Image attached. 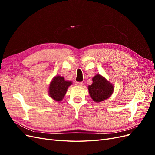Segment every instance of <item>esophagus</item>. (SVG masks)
<instances>
[{
	"mask_svg": "<svg viewBox=\"0 0 155 155\" xmlns=\"http://www.w3.org/2000/svg\"><path fill=\"white\" fill-rule=\"evenodd\" d=\"M76 86H79V87H81L83 85V82H78V81H76Z\"/></svg>",
	"mask_w": 155,
	"mask_h": 155,
	"instance_id": "obj_1",
	"label": "esophagus"
}]
</instances>
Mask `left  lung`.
<instances>
[{"label":"left lung","mask_w":155,"mask_h":155,"mask_svg":"<svg viewBox=\"0 0 155 155\" xmlns=\"http://www.w3.org/2000/svg\"><path fill=\"white\" fill-rule=\"evenodd\" d=\"M93 83L88 86V92L92 99L96 102H100L109 97L114 91V87L109 81L97 74L92 78Z\"/></svg>","instance_id":"left-lung-1"}]
</instances>
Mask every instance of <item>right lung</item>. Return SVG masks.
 <instances>
[{
    "mask_svg": "<svg viewBox=\"0 0 155 155\" xmlns=\"http://www.w3.org/2000/svg\"><path fill=\"white\" fill-rule=\"evenodd\" d=\"M72 82L65 81L63 77L55 76L49 86V95L54 100L61 101L66 94L68 87L71 85Z\"/></svg>",
    "mask_w": 155,
    "mask_h": 155,
    "instance_id": "1",
    "label": "right lung"
}]
</instances>
